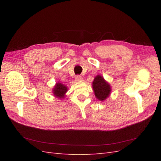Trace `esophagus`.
<instances>
[{
    "instance_id": "esophagus-1",
    "label": "esophagus",
    "mask_w": 161,
    "mask_h": 161,
    "mask_svg": "<svg viewBox=\"0 0 161 161\" xmlns=\"http://www.w3.org/2000/svg\"><path fill=\"white\" fill-rule=\"evenodd\" d=\"M75 79H76V81L77 82H81L82 80V77L80 75H77L75 78Z\"/></svg>"
}]
</instances>
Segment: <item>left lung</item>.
I'll return each mask as SVG.
<instances>
[{"label": "left lung", "instance_id": "1", "mask_svg": "<svg viewBox=\"0 0 161 161\" xmlns=\"http://www.w3.org/2000/svg\"><path fill=\"white\" fill-rule=\"evenodd\" d=\"M92 89L97 99L103 101L110 95L111 86L103 76L97 75L92 82Z\"/></svg>", "mask_w": 161, "mask_h": 161}]
</instances>
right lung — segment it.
I'll use <instances>...</instances> for the list:
<instances>
[{
	"label": "right lung",
	"instance_id": "add662e5",
	"mask_svg": "<svg viewBox=\"0 0 161 161\" xmlns=\"http://www.w3.org/2000/svg\"><path fill=\"white\" fill-rule=\"evenodd\" d=\"M68 91L67 86L60 82H57L53 89V94L59 99L64 98L66 92Z\"/></svg>",
	"mask_w": 161,
	"mask_h": 161
}]
</instances>
